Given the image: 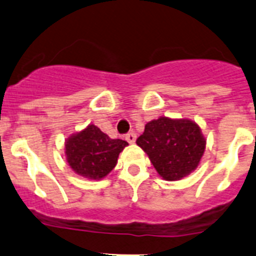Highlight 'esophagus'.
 Segmentation results:
<instances>
[{
	"instance_id": "1",
	"label": "esophagus",
	"mask_w": 256,
	"mask_h": 256,
	"mask_svg": "<svg viewBox=\"0 0 256 256\" xmlns=\"http://www.w3.org/2000/svg\"><path fill=\"white\" fill-rule=\"evenodd\" d=\"M125 138H126V140H128V142L134 144L136 141V134L135 132H130V134H128Z\"/></svg>"
}]
</instances>
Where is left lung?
<instances>
[{"label": "left lung", "mask_w": 256, "mask_h": 256, "mask_svg": "<svg viewBox=\"0 0 256 256\" xmlns=\"http://www.w3.org/2000/svg\"><path fill=\"white\" fill-rule=\"evenodd\" d=\"M136 144L166 181H178L200 165L206 148L202 128L190 118L160 116L148 121Z\"/></svg>", "instance_id": "8db88e82"}]
</instances>
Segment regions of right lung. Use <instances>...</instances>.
<instances>
[{
  "mask_svg": "<svg viewBox=\"0 0 256 256\" xmlns=\"http://www.w3.org/2000/svg\"><path fill=\"white\" fill-rule=\"evenodd\" d=\"M126 141L110 138L94 124L72 134L65 140V158L78 175L88 180H101L118 164Z\"/></svg>",
  "mask_w": 256,
  "mask_h": 256,
  "instance_id": "obj_1",
  "label": "right lung"
}]
</instances>
